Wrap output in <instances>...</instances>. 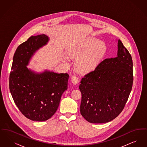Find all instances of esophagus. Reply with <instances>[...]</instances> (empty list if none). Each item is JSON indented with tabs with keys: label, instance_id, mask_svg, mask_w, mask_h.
<instances>
[{
	"label": "esophagus",
	"instance_id": "esophagus-1",
	"mask_svg": "<svg viewBox=\"0 0 147 147\" xmlns=\"http://www.w3.org/2000/svg\"><path fill=\"white\" fill-rule=\"evenodd\" d=\"M71 82L75 85L78 84V82H79V80H78V78H77L76 76H72L71 78Z\"/></svg>",
	"mask_w": 147,
	"mask_h": 147
}]
</instances>
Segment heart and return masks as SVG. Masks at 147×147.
I'll return each mask as SVG.
<instances>
[{"mask_svg": "<svg viewBox=\"0 0 147 147\" xmlns=\"http://www.w3.org/2000/svg\"><path fill=\"white\" fill-rule=\"evenodd\" d=\"M94 36H89L84 40L74 42L67 50L70 57L77 58L75 68L80 73H87L94 69L105 56L107 50L105 42L98 40ZM65 63L69 64V58L63 57Z\"/></svg>", "mask_w": 147, "mask_h": 147, "instance_id": "obj_1", "label": "heart"}]
</instances>
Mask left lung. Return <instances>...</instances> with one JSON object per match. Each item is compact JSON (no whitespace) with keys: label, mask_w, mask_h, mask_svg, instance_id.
I'll list each match as a JSON object with an SVG mask.
<instances>
[{"label":"left lung","mask_w":147,"mask_h":147,"mask_svg":"<svg viewBox=\"0 0 147 147\" xmlns=\"http://www.w3.org/2000/svg\"><path fill=\"white\" fill-rule=\"evenodd\" d=\"M117 44V56L102 61L82 78L79 86L80 113L92 123H106L117 117L132 90V57L120 40Z\"/></svg>","instance_id":"left-lung-1"}]
</instances>
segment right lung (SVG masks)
Here are the masks:
<instances>
[{"label": "right lung", "instance_id": "add662e5", "mask_svg": "<svg viewBox=\"0 0 147 147\" xmlns=\"http://www.w3.org/2000/svg\"><path fill=\"white\" fill-rule=\"evenodd\" d=\"M46 35L32 36L16 50L9 77L14 102L28 119L45 121L56 112L62 95L68 88V73L45 70L37 73L26 67L35 52L49 41Z\"/></svg>", "mask_w": 147, "mask_h": 147}]
</instances>
